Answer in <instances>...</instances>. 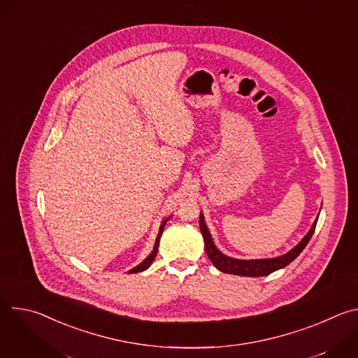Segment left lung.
<instances>
[{"mask_svg": "<svg viewBox=\"0 0 358 358\" xmlns=\"http://www.w3.org/2000/svg\"><path fill=\"white\" fill-rule=\"evenodd\" d=\"M317 218L313 222L310 231L306 234V236L292 250L282 255V257L271 258V259H249V261H246V259H235V258L227 257V255H224L215 246V243L211 238V234L206 225V220H203L202 213L199 214V229L202 232L203 242H206V252L208 255V258L218 271H221L224 273L238 275V276L257 278V276H268L269 273H272L278 269H282V268L287 266L290 262H293L299 257L300 252L306 248V245L309 243V241L315 232Z\"/></svg>", "mask_w": 358, "mask_h": 358, "instance_id": "1", "label": "left lung"}]
</instances>
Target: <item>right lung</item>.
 Segmentation results:
<instances>
[{
	"label": "right lung",
	"mask_w": 358,
	"mask_h": 358,
	"mask_svg": "<svg viewBox=\"0 0 358 358\" xmlns=\"http://www.w3.org/2000/svg\"><path fill=\"white\" fill-rule=\"evenodd\" d=\"M170 218H167V220H164L163 221V224H162V227H160V231H159V235H157V238H156V245H155V248H152V250H151V253L148 255V257L140 264V265H137L136 268H133V269H130L129 271V273H137V272H143V271H145L151 264H152V261H155V258H156V255H157V250H159V242H160V236H162V234H163V229H164V225H166V222L169 221Z\"/></svg>",
	"instance_id": "obj_1"
}]
</instances>
